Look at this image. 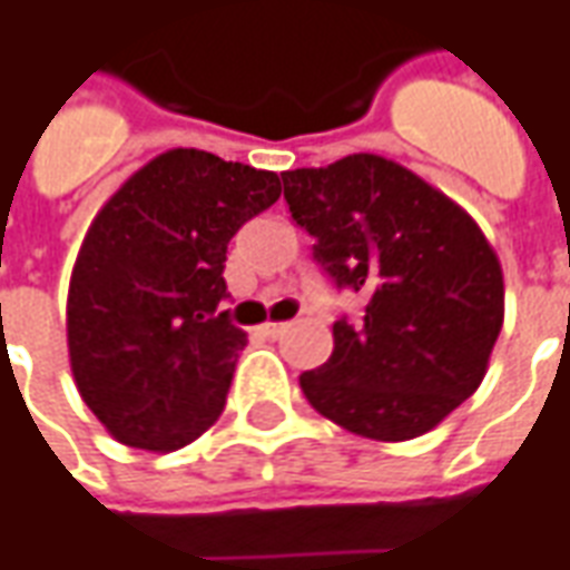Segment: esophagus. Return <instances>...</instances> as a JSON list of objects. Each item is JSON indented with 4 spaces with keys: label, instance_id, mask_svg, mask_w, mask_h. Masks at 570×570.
I'll return each mask as SVG.
<instances>
[{
    "label": "esophagus",
    "instance_id": "esophagus-1",
    "mask_svg": "<svg viewBox=\"0 0 570 570\" xmlns=\"http://www.w3.org/2000/svg\"><path fill=\"white\" fill-rule=\"evenodd\" d=\"M285 328H288V325H285V323H263L261 325V335L278 337V335H282V332H285Z\"/></svg>",
    "mask_w": 570,
    "mask_h": 570
}]
</instances>
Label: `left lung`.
<instances>
[{"label":"left lung","mask_w":570,"mask_h":570,"mask_svg":"<svg viewBox=\"0 0 570 570\" xmlns=\"http://www.w3.org/2000/svg\"><path fill=\"white\" fill-rule=\"evenodd\" d=\"M292 219L363 323L332 325L335 351L301 375L309 406L372 441H412L478 391L502 328V269L456 202L379 155L282 173Z\"/></svg>","instance_id":"left-lung-1"}]
</instances>
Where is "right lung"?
Listing matches in <instances>:
<instances>
[{
    "label": "right lung",
    "mask_w": 570,
    "mask_h": 570,
    "mask_svg": "<svg viewBox=\"0 0 570 570\" xmlns=\"http://www.w3.org/2000/svg\"><path fill=\"white\" fill-rule=\"evenodd\" d=\"M278 195L276 173L173 148L98 210L70 276L68 351L111 438L170 453L217 422L247 344L223 309L226 247Z\"/></svg>",
    "instance_id": "add662e5"
}]
</instances>
